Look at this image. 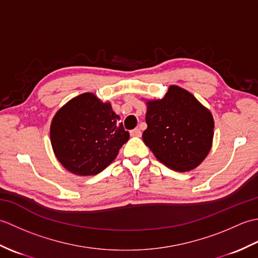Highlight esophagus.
<instances>
[{"instance_id":"34e87169","label":"esophagus","mask_w":258,"mask_h":258,"mask_svg":"<svg viewBox=\"0 0 258 258\" xmlns=\"http://www.w3.org/2000/svg\"><path fill=\"white\" fill-rule=\"evenodd\" d=\"M130 134H131V136H136V138H140V136L142 135V132L139 127H136V128L131 131Z\"/></svg>"}]
</instances>
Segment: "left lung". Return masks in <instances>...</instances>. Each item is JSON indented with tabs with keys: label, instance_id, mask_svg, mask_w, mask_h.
<instances>
[{
	"label": "left lung",
	"instance_id": "8db88e82",
	"mask_svg": "<svg viewBox=\"0 0 258 258\" xmlns=\"http://www.w3.org/2000/svg\"><path fill=\"white\" fill-rule=\"evenodd\" d=\"M143 141L158 161L188 172L211 151L214 119L189 92L172 85L162 100L147 102Z\"/></svg>",
	"mask_w": 258,
	"mask_h": 258
}]
</instances>
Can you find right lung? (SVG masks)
I'll return each mask as SVG.
<instances>
[{"instance_id": "obj_1", "label": "right lung", "mask_w": 258, "mask_h": 258, "mask_svg": "<svg viewBox=\"0 0 258 258\" xmlns=\"http://www.w3.org/2000/svg\"><path fill=\"white\" fill-rule=\"evenodd\" d=\"M109 103L84 93L59 109L51 124V143L62 165L76 175H96L130 139Z\"/></svg>"}]
</instances>
